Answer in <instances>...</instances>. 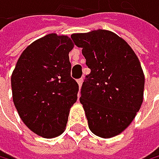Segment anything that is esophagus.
<instances>
[{
  "instance_id": "esophagus-1",
  "label": "esophagus",
  "mask_w": 159,
  "mask_h": 159,
  "mask_svg": "<svg viewBox=\"0 0 159 159\" xmlns=\"http://www.w3.org/2000/svg\"><path fill=\"white\" fill-rule=\"evenodd\" d=\"M83 81H84V80H83V79H80V80H78V84H79L80 88L81 86V84H83Z\"/></svg>"
}]
</instances>
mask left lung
I'll use <instances>...</instances> for the list:
<instances>
[{
    "label": "left lung",
    "instance_id": "obj_1",
    "mask_svg": "<svg viewBox=\"0 0 159 159\" xmlns=\"http://www.w3.org/2000/svg\"><path fill=\"white\" fill-rule=\"evenodd\" d=\"M70 38L83 48L90 69L80 98L90 131L102 139L121 134L143 100L144 75L139 57L125 39L106 30Z\"/></svg>",
    "mask_w": 159,
    "mask_h": 159
}]
</instances>
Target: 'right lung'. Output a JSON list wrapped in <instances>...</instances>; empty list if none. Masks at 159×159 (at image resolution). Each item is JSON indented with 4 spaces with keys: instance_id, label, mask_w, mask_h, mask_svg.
<instances>
[{
    "instance_id": "right-lung-1",
    "label": "right lung",
    "mask_w": 159,
    "mask_h": 159,
    "mask_svg": "<svg viewBox=\"0 0 159 159\" xmlns=\"http://www.w3.org/2000/svg\"><path fill=\"white\" fill-rule=\"evenodd\" d=\"M67 36L50 34L22 52L11 74L13 102L24 123L45 139L65 131L70 109L78 99L79 84L71 79Z\"/></svg>"
}]
</instances>
